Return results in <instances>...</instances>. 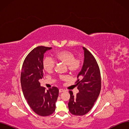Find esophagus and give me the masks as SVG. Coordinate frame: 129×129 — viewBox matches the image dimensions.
<instances>
[{
  "label": "esophagus",
  "mask_w": 129,
  "mask_h": 129,
  "mask_svg": "<svg viewBox=\"0 0 129 129\" xmlns=\"http://www.w3.org/2000/svg\"><path fill=\"white\" fill-rule=\"evenodd\" d=\"M65 90L64 89H59V92L60 93H61V92H64Z\"/></svg>",
  "instance_id": "34e87169"
}]
</instances>
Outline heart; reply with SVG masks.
Returning a JSON list of instances; mask_svg holds the SVG:
<instances>
[{
    "instance_id": "obj_1",
    "label": "heart",
    "mask_w": 129,
    "mask_h": 129,
    "mask_svg": "<svg viewBox=\"0 0 129 129\" xmlns=\"http://www.w3.org/2000/svg\"><path fill=\"white\" fill-rule=\"evenodd\" d=\"M54 58L58 62H61L67 65L68 71L71 73H76L80 71L82 61L79 57H75L73 52L67 50H63L56 53ZM43 68L48 73L52 72L55 67V61L50 56H46L42 62Z\"/></svg>"
}]
</instances>
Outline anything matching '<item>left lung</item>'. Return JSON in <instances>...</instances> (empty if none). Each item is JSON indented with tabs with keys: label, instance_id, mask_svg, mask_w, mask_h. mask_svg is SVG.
<instances>
[{
	"label": "left lung",
	"instance_id": "obj_1",
	"mask_svg": "<svg viewBox=\"0 0 129 129\" xmlns=\"http://www.w3.org/2000/svg\"><path fill=\"white\" fill-rule=\"evenodd\" d=\"M84 60L82 68L77 75L75 83L79 92L75 96L72 91L68 103L70 112L76 116L88 113L98 98L101 89V78L98 63L92 54L83 47Z\"/></svg>",
	"mask_w": 129,
	"mask_h": 129
}]
</instances>
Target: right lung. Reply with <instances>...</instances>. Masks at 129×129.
<instances>
[{
	"label": "right lung",
	"instance_id": "add662e5",
	"mask_svg": "<svg viewBox=\"0 0 129 129\" xmlns=\"http://www.w3.org/2000/svg\"><path fill=\"white\" fill-rule=\"evenodd\" d=\"M52 47L38 46L34 48L23 62L20 81L23 93L33 111L41 116H48L55 111L58 89L53 87L46 90L40 86L44 76L43 58L44 53Z\"/></svg>",
	"mask_w": 129,
	"mask_h": 129
}]
</instances>
